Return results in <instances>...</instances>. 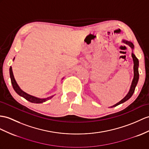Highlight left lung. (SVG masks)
Instances as JSON below:
<instances>
[{"mask_svg": "<svg viewBox=\"0 0 149 149\" xmlns=\"http://www.w3.org/2000/svg\"><path fill=\"white\" fill-rule=\"evenodd\" d=\"M122 42L125 43V44L128 45L129 47H131V49H132V56L133 58V64H134V66H133V71H134V76H133V81L132 83V85L131 86H130V89L129 90L128 93H127V95L123 98V99L119 101V102H118L117 104H116L114 106H112L110 107H114L116 106H118V105L123 104L126 101L128 100V99H130V98L132 97V96L133 95V94L135 92V87L137 85L138 81H139V59H137L136 57L135 54H133V50L134 49V45L133 44V43L126 40L123 39L122 40Z\"/></svg>", "mask_w": 149, "mask_h": 149, "instance_id": "left-lung-1", "label": "left lung"}]
</instances>
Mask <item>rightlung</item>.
<instances>
[{
  "label": "right lung",
  "instance_id": "right-lung-1",
  "mask_svg": "<svg viewBox=\"0 0 149 149\" xmlns=\"http://www.w3.org/2000/svg\"><path fill=\"white\" fill-rule=\"evenodd\" d=\"M15 59V57H14L13 61ZM9 73H10V80H11V83L13 85V87L14 90H15V92L18 94V95L23 97V98H24L25 99L27 100L28 101L32 103H36V104H40V103H43L45 102V101L48 100L50 99H52V98L54 96L52 95V96H50L47 98H45V99H40V98H38V97H34L33 95H29L27 93L24 92V91H23L20 88V87L19 86V85H17V82L15 80V78L14 77V75H13V70H12V67L10 66L9 68Z\"/></svg>",
  "mask_w": 149,
  "mask_h": 149
}]
</instances>
